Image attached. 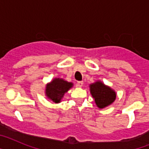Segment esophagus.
Wrapping results in <instances>:
<instances>
[{"label": "esophagus", "mask_w": 149, "mask_h": 149, "mask_svg": "<svg viewBox=\"0 0 149 149\" xmlns=\"http://www.w3.org/2000/svg\"><path fill=\"white\" fill-rule=\"evenodd\" d=\"M83 84H84V82L83 81H79V82L77 83V84H76V86H77V87H82L83 86Z\"/></svg>", "instance_id": "1"}]
</instances>
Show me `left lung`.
Returning <instances> with one entry per match:
<instances>
[{"mask_svg": "<svg viewBox=\"0 0 149 149\" xmlns=\"http://www.w3.org/2000/svg\"><path fill=\"white\" fill-rule=\"evenodd\" d=\"M89 91L99 109H104L113 103L116 98L114 89L107 86L101 81L89 84Z\"/></svg>", "mask_w": 149, "mask_h": 149, "instance_id": "8db88e82", "label": "left lung"}]
</instances>
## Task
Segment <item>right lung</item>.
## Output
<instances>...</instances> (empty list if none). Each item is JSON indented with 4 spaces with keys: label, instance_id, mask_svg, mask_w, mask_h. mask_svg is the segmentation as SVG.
Returning a JSON list of instances; mask_svg holds the SVG:
<instances>
[{
    "label": "right lung",
    "instance_id": "add662e5",
    "mask_svg": "<svg viewBox=\"0 0 149 149\" xmlns=\"http://www.w3.org/2000/svg\"><path fill=\"white\" fill-rule=\"evenodd\" d=\"M73 83L68 82L64 79L55 77L45 86V93L46 97L56 104L61 102L62 98L71 88L73 87Z\"/></svg>",
    "mask_w": 149,
    "mask_h": 149
}]
</instances>
